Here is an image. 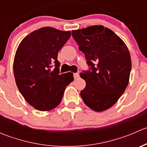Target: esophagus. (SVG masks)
Wrapping results in <instances>:
<instances>
[{
    "label": "esophagus",
    "instance_id": "34e87169",
    "mask_svg": "<svg viewBox=\"0 0 147 147\" xmlns=\"http://www.w3.org/2000/svg\"><path fill=\"white\" fill-rule=\"evenodd\" d=\"M79 77H80L79 73H78V72H77V73H74V78H75V80L78 79V78H79Z\"/></svg>",
    "mask_w": 147,
    "mask_h": 147
}]
</instances>
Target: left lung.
Here are the masks:
<instances>
[{"instance_id": "8db88e82", "label": "left lung", "mask_w": 147, "mask_h": 147, "mask_svg": "<svg viewBox=\"0 0 147 147\" xmlns=\"http://www.w3.org/2000/svg\"><path fill=\"white\" fill-rule=\"evenodd\" d=\"M72 35L91 67V70L80 74L86 82L81 97L92 110H107L118 101L128 85L131 68L128 47L103 26L72 30Z\"/></svg>"}]
</instances>
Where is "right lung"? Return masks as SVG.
<instances>
[{
  "instance_id": "obj_1",
  "label": "right lung",
  "mask_w": 147,
  "mask_h": 147,
  "mask_svg": "<svg viewBox=\"0 0 147 147\" xmlns=\"http://www.w3.org/2000/svg\"><path fill=\"white\" fill-rule=\"evenodd\" d=\"M70 35V31L41 28L28 34L18 47L13 61L16 84L25 100L38 110L58 106L66 87L74 80L72 72L59 73L57 60L59 50Z\"/></svg>"
}]
</instances>
